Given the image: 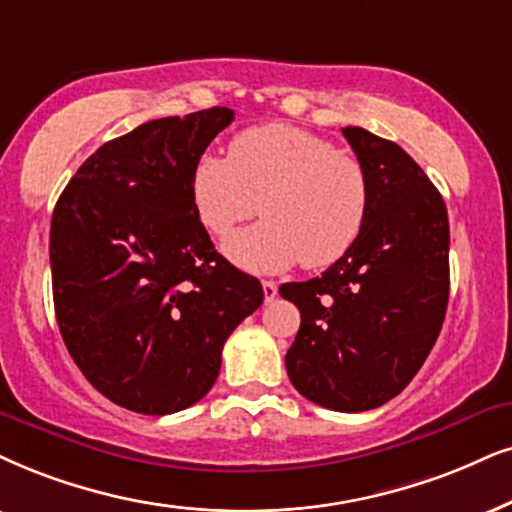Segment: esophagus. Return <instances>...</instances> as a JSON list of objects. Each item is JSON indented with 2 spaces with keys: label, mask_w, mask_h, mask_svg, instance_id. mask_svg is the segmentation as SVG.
<instances>
[{
  "label": "esophagus",
  "mask_w": 512,
  "mask_h": 512,
  "mask_svg": "<svg viewBox=\"0 0 512 512\" xmlns=\"http://www.w3.org/2000/svg\"><path fill=\"white\" fill-rule=\"evenodd\" d=\"M262 290H264V302H274L276 300V293H278V286L274 281H262Z\"/></svg>",
  "instance_id": "obj_1"
}]
</instances>
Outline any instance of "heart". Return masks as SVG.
<instances>
[{
  "label": "heart",
  "instance_id": "1",
  "mask_svg": "<svg viewBox=\"0 0 512 512\" xmlns=\"http://www.w3.org/2000/svg\"><path fill=\"white\" fill-rule=\"evenodd\" d=\"M191 198L200 224L226 238L260 210L267 222L238 231L224 255L252 274H278L302 262L331 267L364 229L368 181L357 160L302 127L271 122L238 134L226 155L193 165Z\"/></svg>",
  "mask_w": 512,
  "mask_h": 512
}]
</instances>
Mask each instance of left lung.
<instances>
[{
  "instance_id": "obj_1",
  "label": "left lung",
  "mask_w": 512,
  "mask_h": 512,
  "mask_svg": "<svg viewBox=\"0 0 512 512\" xmlns=\"http://www.w3.org/2000/svg\"><path fill=\"white\" fill-rule=\"evenodd\" d=\"M368 181L352 250L321 276L278 288L300 309L286 354L295 390L323 409H378L428 359L449 302V217L439 191L394 141L345 127Z\"/></svg>"
}]
</instances>
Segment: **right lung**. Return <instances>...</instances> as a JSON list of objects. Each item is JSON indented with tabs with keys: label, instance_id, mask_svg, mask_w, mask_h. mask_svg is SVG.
I'll list each match as a JSON object with an SVG mask.
<instances>
[{
	"label": "right lung",
	"instance_id": "add662e5",
	"mask_svg": "<svg viewBox=\"0 0 512 512\" xmlns=\"http://www.w3.org/2000/svg\"><path fill=\"white\" fill-rule=\"evenodd\" d=\"M208 108L139 125L89 155L51 217L56 321L84 378L146 416L189 409L215 385L226 338L262 283L212 245L193 165L231 125Z\"/></svg>",
	"mask_w": 512,
	"mask_h": 512
}]
</instances>
